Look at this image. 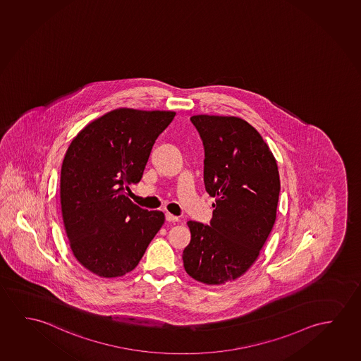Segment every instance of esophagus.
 Returning a JSON list of instances; mask_svg holds the SVG:
<instances>
[{
	"label": "esophagus",
	"instance_id": "34e87169",
	"mask_svg": "<svg viewBox=\"0 0 361 361\" xmlns=\"http://www.w3.org/2000/svg\"><path fill=\"white\" fill-rule=\"evenodd\" d=\"M166 221L178 222L180 221V219L178 216H175V215H172L170 212H166Z\"/></svg>",
	"mask_w": 361,
	"mask_h": 361
}]
</instances>
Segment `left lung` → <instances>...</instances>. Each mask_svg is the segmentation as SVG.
<instances>
[{
  "instance_id": "1",
  "label": "left lung",
  "mask_w": 361,
  "mask_h": 361,
  "mask_svg": "<svg viewBox=\"0 0 361 361\" xmlns=\"http://www.w3.org/2000/svg\"><path fill=\"white\" fill-rule=\"evenodd\" d=\"M205 147L204 181L215 197L210 225L189 221L191 241L183 254L191 278L222 285L254 265L278 214L280 176L260 133L240 117L195 115Z\"/></svg>"
}]
</instances>
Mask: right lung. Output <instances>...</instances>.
<instances>
[{
    "label": "right lung",
    "mask_w": 361,
    "mask_h": 361,
    "mask_svg": "<svg viewBox=\"0 0 361 361\" xmlns=\"http://www.w3.org/2000/svg\"><path fill=\"white\" fill-rule=\"evenodd\" d=\"M176 112L116 109L75 136L61 167L62 219L73 256L101 278L133 271L165 222L128 199Z\"/></svg>",
    "instance_id": "1"
}]
</instances>
